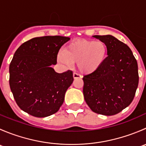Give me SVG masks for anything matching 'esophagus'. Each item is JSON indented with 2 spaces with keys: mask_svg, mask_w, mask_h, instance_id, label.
I'll return each instance as SVG.
<instances>
[{
  "mask_svg": "<svg viewBox=\"0 0 146 146\" xmlns=\"http://www.w3.org/2000/svg\"><path fill=\"white\" fill-rule=\"evenodd\" d=\"M73 78H74V79L81 78H82L81 76H80V75H79L78 73H73Z\"/></svg>",
  "mask_w": 146,
  "mask_h": 146,
  "instance_id": "34e87169",
  "label": "esophagus"
}]
</instances>
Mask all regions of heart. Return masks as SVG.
I'll use <instances>...</instances> for the list:
<instances>
[{
  "label": "heart",
  "instance_id": "b5f03b06",
  "mask_svg": "<svg viewBox=\"0 0 146 146\" xmlns=\"http://www.w3.org/2000/svg\"><path fill=\"white\" fill-rule=\"evenodd\" d=\"M107 57V47L100 41L78 39L65 47L64 51L58 54L57 60L60 64L70 66L77 64L82 74L90 75L100 70Z\"/></svg>",
  "mask_w": 146,
  "mask_h": 146
}]
</instances>
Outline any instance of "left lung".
<instances>
[{
    "instance_id": "obj_1",
    "label": "left lung",
    "mask_w": 146,
    "mask_h": 146,
    "mask_svg": "<svg viewBox=\"0 0 146 146\" xmlns=\"http://www.w3.org/2000/svg\"><path fill=\"white\" fill-rule=\"evenodd\" d=\"M107 47V59L95 73L85 76L83 95L92 111L111 116L133 101L138 85V64L131 48L111 35H94Z\"/></svg>"
}]
</instances>
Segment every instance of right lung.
Returning <instances> with one entry per match:
<instances>
[{
	"label": "right lung",
	"instance_id": "add662e5",
	"mask_svg": "<svg viewBox=\"0 0 146 146\" xmlns=\"http://www.w3.org/2000/svg\"><path fill=\"white\" fill-rule=\"evenodd\" d=\"M68 40L61 36L35 37L15 51L9 67V83L23 111L35 117H46L62 105L73 83V72L58 73L51 66L56 64L58 51Z\"/></svg>",
	"mask_w": 146,
	"mask_h": 146
}]
</instances>
